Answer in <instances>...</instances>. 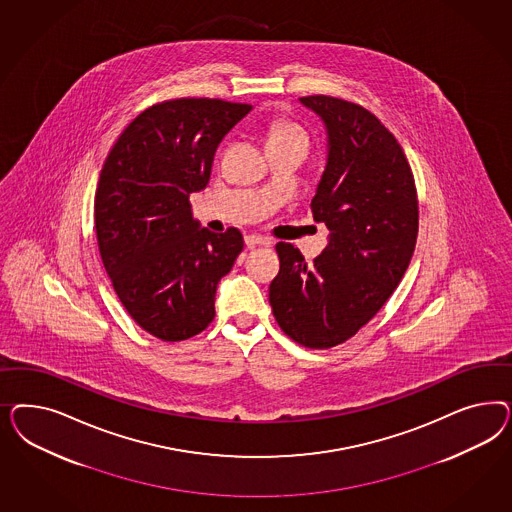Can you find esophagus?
Returning a JSON list of instances; mask_svg holds the SVG:
<instances>
[{
	"label": "esophagus",
	"mask_w": 512,
	"mask_h": 512,
	"mask_svg": "<svg viewBox=\"0 0 512 512\" xmlns=\"http://www.w3.org/2000/svg\"><path fill=\"white\" fill-rule=\"evenodd\" d=\"M246 246L255 248V246H270V240L264 238L261 234H248L246 236Z\"/></svg>",
	"instance_id": "34e87169"
}]
</instances>
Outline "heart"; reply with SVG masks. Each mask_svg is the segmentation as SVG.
<instances>
[{
    "label": "heart",
    "instance_id": "obj_1",
    "mask_svg": "<svg viewBox=\"0 0 512 512\" xmlns=\"http://www.w3.org/2000/svg\"><path fill=\"white\" fill-rule=\"evenodd\" d=\"M276 140H296L308 146V135L302 127L291 124L287 120H278L270 127V140L268 142H276Z\"/></svg>",
    "mask_w": 512,
    "mask_h": 512
}]
</instances>
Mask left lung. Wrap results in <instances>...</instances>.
<instances>
[{
    "mask_svg": "<svg viewBox=\"0 0 512 512\" xmlns=\"http://www.w3.org/2000/svg\"><path fill=\"white\" fill-rule=\"evenodd\" d=\"M300 101L323 118L328 133L311 212L330 242L313 263L279 242L270 306L291 340L330 349L368 325L400 285L417 246L419 199L400 142L373 112L330 95Z\"/></svg>",
    "mask_w": 512,
    "mask_h": 512,
    "instance_id": "1",
    "label": "left lung"
}]
</instances>
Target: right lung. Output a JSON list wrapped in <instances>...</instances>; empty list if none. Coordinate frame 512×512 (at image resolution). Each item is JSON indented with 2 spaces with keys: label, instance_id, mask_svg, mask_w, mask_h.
I'll return each mask as SVG.
<instances>
[{
  "label": "right lung",
  "instance_id": "1",
  "mask_svg": "<svg viewBox=\"0 0 512 512\" xmlns=\"http://www.w3.org/2000/svg\"><path fill=\"white\" fill-rule=\"evenodd\" d=\"M246 103L178 97L142 110L114 142L93 201L97 246L133 321L163 341L214 321L219 279L244 249L242 233L199 229L189 193L210 180L217 144Z\"/></svg>",
  "mask_w": 512,
  "mask_h": 512
}]
</instances>
